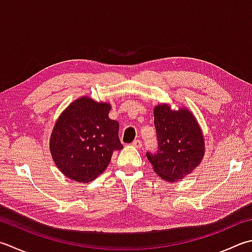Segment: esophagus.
I'll use <instances>...</instances> for the list:
<instances>
[{
  "label": "esophagus",
  "mask_w": 252,
  "mask_h": 252,
  "mask_svg": "<svg viewBox=\"0 0 252 252\" xmlns=\"http://www.w3.org/2000/svg\"><path fill=\"white\" fill-rule=\"evenodd\" d=\"M131 146L135 147V148H137V149H140L141 146H142V142H141V140H139V139H136V140L132 141Z\"/></svg>",
  "instance_id": "1"
}]
</instances>
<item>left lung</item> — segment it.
I'll return each instance as SVG.
<instances>
[{
	"mask_svg": "<svg viewBox=\"0 0 252 252\" xmlns=\"http://www.w3.org/2000/svg\"><path fill=\"white\" fill-rule=\"evenodd\" d=\"M158 151L147 158L159 177L178 182L195 170L205 155V139L194 114L181 106L171 110L167 103L154 108Z\"/></svg>",
	"mask_w": 252,
	"mask_h": 252,
	"instance_id": "left-lung-1",
	"label": "left lung"
}]
</instances>
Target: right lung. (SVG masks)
<instances>
[{"mask_svg":"<svg viewBox=\"0 0 252 252\" xmlns=\"http://www.w3.org/2000/svg\"><path fill=\"white\" fill-rule=\"evenodd\" d=\"M111 104L81 96L60 114L52 128L49 149L57 168L73 181L88 183L110 164L121 150L118 122L111 120Z\"/></svg>","mask_w":252,"mask_h":252,"instance_id":"1","label":"right lung"}]
</instances>
